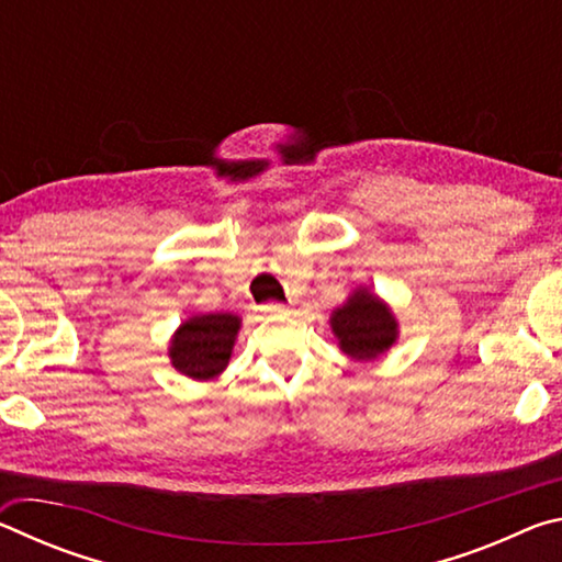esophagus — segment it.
<instances>
[{"label":"esophagus","instance_id":"34e87169","mask_svg":"<svg viewBox=\"0 0 562 562\" xmlns=\"http://www.w3.org/2000/svg\"><path fill=\"white\" fill-rule=\"evenodd\" d=\"M262 312L268 319H284L292 315V310L284 307V304H268V307H262Z\"/></svg>","mask_w":562,"mask_h":562}]
</instances>
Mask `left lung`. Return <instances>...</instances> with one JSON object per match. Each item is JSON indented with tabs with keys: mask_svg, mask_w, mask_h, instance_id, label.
Wrapping results in <instances>:
<instances>
[{
	"mask_svg": "<svg viewBox=\"0 0 562 562\" xmlns=\"http://www.w3.org/2000/svg\"><path fill=\"white\" fill-rule=\"evenodd\" d=\"M331 335L337 347L355 361H374L396 345L398 319L389 302L369 288H357L331 310Z\"/></svg>",
	"mask_w": 562,
	"mask_h": 562,
	"instance_id": "left-lung-1",
	"label": "left lung"
}]
</instances>
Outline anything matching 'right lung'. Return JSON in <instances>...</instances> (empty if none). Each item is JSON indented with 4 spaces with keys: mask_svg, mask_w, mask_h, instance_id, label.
I'll list each match as a JSON object with an SVG mask.
<instances>
[{
    "mask_svg": "<svg viewBox=\"0 0 562 562\" xmlns=\"http://www.w3.org/2000/svg\"><path fill=\"white\" fill-rule=\"evenodd\" d=\"M243 319L233 312L190 315L168 341V359L176 372L193 382H211L231 364Z\"/></svg>",
    "mask_w": 562,
    "mask_h": 562,
    "instance_id": "right-lung-1",
    "label": "right lung"
}]
</instances>
